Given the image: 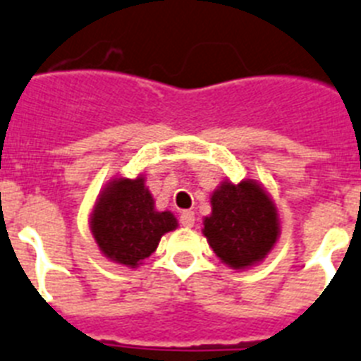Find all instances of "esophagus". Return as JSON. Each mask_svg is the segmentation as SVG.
Segmentation results:
<instances>
[{
	"mask_svg": "<svg viewBox=\"0 0 361 361\" xmlns=\"http://www.w3.org/2000/svg\"><path fill=\"white\" fill-rule=\"evenodd\" d=\"M180 224H183L184 228H192L193 224H195V214L190 210L183 212V214H180Z\"/></svg>",
	"mask_w": 361,
	"mask_h": 361,
	"instance_id": "obj_1",
	"label": "esophagus"
}]
</instances>
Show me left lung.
<instances>
[{"mask_svg":"<svg viewBox=\"0 0 361 361\" xmlns=\"http://www.w3.org/2000/svg\"><path fill=\"white\" fill-rule=\"evenodd\" d=\"M202 233L219 259L239 270L259 263L279 235L272 199L254 180L223 183L212 193V215Z\"/></svg>","mask_w":361,"mask_h":361,"instance_id":"8db88e82","label":"left lung"}]
</instances>
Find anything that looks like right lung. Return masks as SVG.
<instances>
[{
    "instance_id": "1",
    "label": "right lung",
    "mask_w": 361,
    "mask_h": 361,
    "mask_svg": "<svg viewBox=\"0 0 361 361\" xmlns=\"http://www.w3.org/2000/svg\"><path fill=\"white\" fill-rule=\"evenodd\" d=\"M177 228L171 212H157L144 177L116 178L104 190L91 215V232L102 254L115 263L138 267Z\"/></svg>"
}]
</instances>
